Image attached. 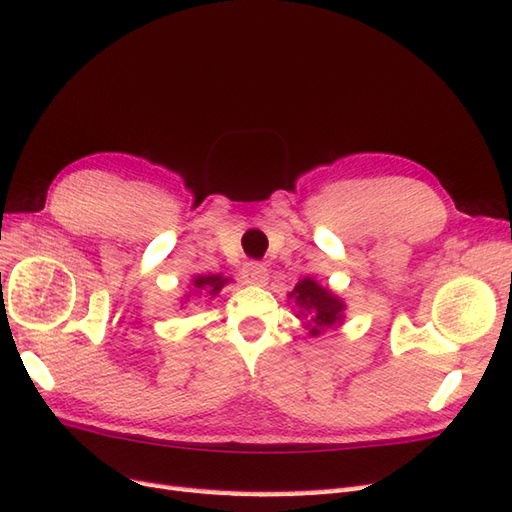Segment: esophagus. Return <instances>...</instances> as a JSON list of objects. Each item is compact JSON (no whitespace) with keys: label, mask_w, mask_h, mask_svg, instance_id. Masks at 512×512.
Returning <instances> with one entry per match:
<instances>
[{"label":"esophagus","mask_w":512,"mask_h":512,"mask_svg":"<svg viewBox=\"0 0 512 512\" xmlns=\"http://www.w3.org/2000/svg\"><path fill=\"white\" fill-rule=\"evenodd\" d=\"M242 279L248 285H266L268 283V268L257 261H248L242 268Z\"/></svg>","instance_id":"esophagus-1"}]
</instances>
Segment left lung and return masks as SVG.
<instances>
[{"instance_id": "left-lung-1", "label": "left lung", "mask_w": 512, "mask_h": 512, "mask_svg": "<svg viewBox=\"0 0 512 512\" xmlns=\"http://www.w3.org/2000/svg\"><path fill=\"white\" fill-rule=\"evenodd\" d=\"M290 298L300 307V313L309 320L307 329L309 335L318 337L331 326L344 320V300L335 296L329 287H322L318 281L305 277L298 281L294 290L290 292Z\"/></svg>"}]
</instances>
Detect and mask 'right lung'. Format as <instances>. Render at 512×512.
I'll list each match as a JSON object with an SVG mask.
<instances>
[{"label": "right lung", "mask_w": 512, "mask_h": 512, "mask_svg": "<svg viewBox=\"0 0 512 512\" xmlns=\"http://www.w3.org/2000/svg\"><path fill=\"white\" fill-rule=\"evenodd\" d=\"M229 283L227 277H222V274H207V277H194L192 279V287L196 294H209V296H216L222 287Z\"/></svg>", "instance_id": "1"}]
</instances>
